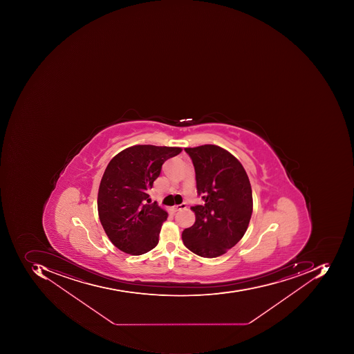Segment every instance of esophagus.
<instances>
[{"instance_id": "esophagus-1", "label": "esophagus", "mask_w": 354, "mask_h": 354, "mask_svg": "<svg viewBox=\"0 0 354 354\" xmlns=\"http://www.w3.org/2000/svg\"><path fill=\"white\" fill-rule=\"evenodd\" d=\"M184 208H186V204L182 203L180 205L174 206V212H178V210L184 209Z\"/></svg>"}]
</instances>
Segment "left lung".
Segmentation results:
<instances>
[{"instance_id": "1", "label": "left lung", "mask_w": 354, "mask_h": 354, "mask_svg": "<svg viewBox=\"0 0 354 354\" xmlns=\"http://www.w3.org/2000/svg\"><path fill=\"white\" fill-rule=\"evenodd\" d=\"M196 172L202 205L192 206L196 222L184 230L183 243L194 254L220 257L239 243L252 215V189L243 165L214 145L185 148Z\"/></svg>"}]
</instances>
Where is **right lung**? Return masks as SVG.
Instances as JSON below:
<instances>
[{"instance_id":"right-lung-1","label":"right lung","mask_w":354,"mask_h":354,"mask_svg":"<svg viewBox=\"0 0 354 354\" xmlns=\"http://www.w3.org/2000/svg\"><path fill=\"white\" fill-rule=\"evenodd\" d=\"M180 148L139 145L121 151L109 162L100 183L97 212L109 241L127 254L141 255L156 247L166 210L150 204L148 190L167 160Z\"/></svg>"}]
</instances>
